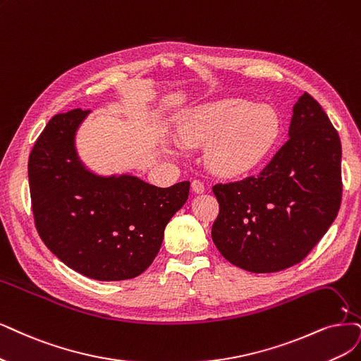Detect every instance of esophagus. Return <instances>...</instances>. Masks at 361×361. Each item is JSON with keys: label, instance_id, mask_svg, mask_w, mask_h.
I'll return each instance as SVG.
<instances>
[{"label": "esophagus", "instance_id": "obj_1", "mask_svg": "<svg viewBox=\"0 0 361 361\" xmlns=\"http://www.w3.org/2000/svg\"><path fill=\"white\" fill-rule=\"evenodd\" d=\"M192 190L195 193H204L205 192V184L201 180H193L192 181Z\"/></svg>", "mask_w": 361, "mask_h": 361}]
</instances>
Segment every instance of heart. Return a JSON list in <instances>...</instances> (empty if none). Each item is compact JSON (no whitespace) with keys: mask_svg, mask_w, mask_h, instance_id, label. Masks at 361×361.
Instances as JSON below:
<instances>
[{"mask_svg":"<svg viewBox=\"0 0 361 361\" xmlns=\"http://www.w3.org/2000/svg\"><path fill=\"white\" fill-rule=\"evenodd\" d=\"M181 138L205 145L208 168L221 177H239L259 168L281 137V120L271 105L220 98L183 114Z\"/></svg>","mask_w":361,"mask_h":361,"instance_id":"1","label":"heart"}]
</instances>
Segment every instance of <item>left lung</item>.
Wrapping results in <instances>:
<instances>
[{
    "mask_svg": "<svg viewBox=\"0 0 361 361\" xmlns=\"http://www.w3.org/2000/svg\"><path fill=\"white\" fill-rule=\"evenodd\" d=\"M288 137L259 176L212 188L220 207L212 241L248 272H278L302 262L341 207L339 133L310 93L293 106Z\"/></svg>",
    "mask_w": 361,
    "mask_h": 361,
    "instance_id": "left-lung-1",
    "label": "left lung"
}]
</instances>
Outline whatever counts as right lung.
I'll return each instance as SVG.
<instances>
[{
	"mask_svg": "<svg viewBox=\"0 0 361 361\" xmlns=\"http://www.w3.org/2000/svg\"><path fill=\"white\" fill-rule=\"evenodd\" d=\"M89 110L49 120L28 160L35 228L68 268L98 281L141 275L153 263L172 216L189 197V181L156 188L133 176L101 177L75 152Z\"/></svg>",
	"mask_w": 361,
	"mask_h": 361,
	"instance_id": "obj_1",
	"label": "right lung"
}]
</instances>
